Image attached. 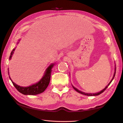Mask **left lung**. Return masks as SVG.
<instances>
[{"mask_svg": "<svg viewBox=\"0 0 123 123\" xmlns=\"http://www.w3.org/2000/svg\"><path fill=\"white\" fill-rule=\"evenodd\" d=\"M116 72V67H115V72H114V75H113V78L112 79V80H111V81L110 82L109 84H108L107 86L105 88H104V89H103V90H102V91H101L100 92H98V93H84V92H81V91L78 90V89H76V88H75V87H74V86H73V88H74V89H75V90L76 92H79V93H81V94H84V95H88V96H95V95H99V94H101V93H103V92H104L106 90V88H107L108 86H109L110 84H111V82L112 81V80H113V79L114 78V76H115Z\"/></svg>", "mask_w": 123, "mask_h": 123, "instance_id": "obj_1", "label": "left lung"}]
</instances>
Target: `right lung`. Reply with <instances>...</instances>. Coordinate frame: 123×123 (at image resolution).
I'll return each instance as SVG.
<instances>
[{
	"label": "right lung",
	"instance_id": "add662e5",
	"mask_svg": "<svg viewBox=\"0 0 123 123\" xmlns=\"http://www.w3.org/2000/svg\"><path fill=\"white\" fill-rule=\"evenodd\" d=\"M19 41L20 40L18 41L17 44H18V43L19 42ZM15 49L16 48L13 49L11 51V55L10 56L9 58L10 60H11ZM54 64H50V65L47 68L46 70H45L44 75H43V78L41 79V80L39 81L38 82L32 85L31 86L28 87L19 86L12 81L11 80V79L10 78V76L9 78L10 79V80H11L13 86L15 87V88L17 89L20 93H21L22 94L24 95H36L40 94V93L43 92L45 90V89L47 88L48 86L49 85L50 80L51 73L52 72L51 69L53 67Z\"/></svg>",
	"mask_w": 123,
	"mask_h": 123
}]
</instances>
